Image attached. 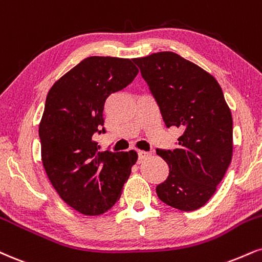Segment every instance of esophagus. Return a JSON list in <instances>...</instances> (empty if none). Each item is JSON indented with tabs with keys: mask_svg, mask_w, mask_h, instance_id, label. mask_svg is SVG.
Returning a JSON list of instances; mask_svg holds the SVG:
<instances>
[{
	"mask_svg": "<svg viewBox=\"0 0 262 262\" xmlns=\"http://www.w3.org/2000/svg\"><path fill=\"white\" fill-rule=\"evenodd\" d=\"M150 156V152H146V151H138V157H139V160H145L147 159V157Z\"/></svg>",
	"mask_w": 262,
	"mask_h": 262,
	"instance_id": "1",
	"label": "esophagus"
}]
</instances>
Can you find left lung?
I'll use <instances>...</instances> for the list:
<instances>
[{
  "label": "left lung",
  "mask_w": 262,
  "mask_h": 262,
  "mask_svg": "<svg viewBox=\"0 0 262 262\" xmlns=\"http://www.w3.org/2000/svg\"><path fill=\"white\" fill-rule=\"evenodd\" d=\"M166 127L182 130L177 149L160 150L169 167L156 187L163 203L182 211L204 206L232 161L233 119L212 75L174 52L134 58Z\"/></svg>",
  "instance_id": "left-lung-1"
}]
</instances>
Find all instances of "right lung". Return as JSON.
<instances>
[{"mask_svg": "<svg viewBox=\"0 0 262 262\" xmlns=\"http://www.w3.org/2000/svg\"><path fill=\"white\" fill-rule=\"evenodd\" d=\"M128 58L93 56L56 81L39 125L41 159L61 199L78 212L97 216L117 203L137 162V152L100 151L95 134L106 133L103 107L138 74Z\"/></svg>", "mask_w": 262, "mask_h": 262, "instance_id": "add662e5", "label": "right lung"}]
</instances>
